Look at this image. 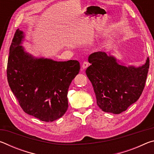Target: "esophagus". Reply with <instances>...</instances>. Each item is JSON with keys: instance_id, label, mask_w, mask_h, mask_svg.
<instances>
[{"instance_id": "34e87169", "label": "esophagus", "mask_w": 154, "mask_h": 154, "mask_svg": "<svg viewBox=\"0 0 154 154\" xmlns=\"http://www.w3.org/2000/svg\"><path fill=\"white\" fill-rule=\"evenodd\" d=\"M88 65H89V63H88V62H86V61L83 62V63L82 64V69L84 70V69H86V68L88 66Z\"/></svg>"}]
</instances>
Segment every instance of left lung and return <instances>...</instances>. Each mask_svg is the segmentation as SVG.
<instances>
[{"mask_svg": "<svg viewBox=\"0 0 154 154\" xmlns=\"http://www.w3.org/2000/svg\"><path fill=\"white\" fill-rule=\"evenodd\" d=\"M88 62L91 65L85 72L103 111L119 114L139 98L147 79L149 58L142 66H126L110 54L98 51L90 55Z\"/></svg>", "mask_w": 154, "mask_h": 154, "instance_id": "obj_1", "label": "left lung"}]
</instances>
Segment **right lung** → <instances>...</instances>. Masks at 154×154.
<instances>
[{"label": "right lung", "instance_id": "obj_1", "mask_svg": "<svg viewBox=\"0 0 154 154\" xmlns=\"http://www.w3.org/2000/svg\"><path fill=\"white\" fill-rule=\"evenodd\" d=\"M24 33L17 29L9 49L7 80L25 113L43 122L60 118L68 109V90L79 72L77 60L36 58L22 45Z\"/></svg>", "mask_w": 154, "mask_h": 154}]
</instances>
